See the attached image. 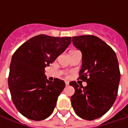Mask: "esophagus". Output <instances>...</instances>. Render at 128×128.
<instances>
[{
  "instance_id": "34e87169",
  "label": "esophagus",
  "mask_w": 128,
  "mask_h": 128,
  "mask_svg": "<svg viewBox=\"0 0 128 128\" xmlns=\"http://www.w3.org/2000/svg\"><path fill=\"white\" fill-rule=\"evenodd\" d=\"M65 84H66V86H68V85H69V82H68V81H65Z\"/></svg>"
}]
</instances>
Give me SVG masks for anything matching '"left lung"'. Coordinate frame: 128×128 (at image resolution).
I'll return each mask as SVG.
<instances>
[{
  "instance_id": "obj_1",
  "label": "left lung",
  "mask_w": 128,
  "mask_h": 128,
  "mask_svg": "<svg viewBox=\"0 0 128 128\" xmlns=\"http://www.w3.org/2000/svg\"><path fill=\"white\" fill-rule=\"evenodd\" d=\"M72 42L82 53L78 79L87 86L70 82L75 88L71 104L77 115L91 121L105 114L116 99L121 78L118 60L112 48L97 37L75 36Z\"/></svg>"
}]
</instances>
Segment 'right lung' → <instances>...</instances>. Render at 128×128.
Wrapping results in <instances>:
<instances>
[{
    "mask_svg": "<svg viewBox=\"0 0 128 128\" xmlns=\"http://www.w3.org/2000/svg\"><path fill=\"white\" fill-rule=\"evenodd\" d=\"M70 42V37L41 34L28 40L14 53L8 85L13 103L24 116L41 121L52 114L65 82L58 78L48 80L45 67L53 63Z\"/></svg>",
    "mask_w": 128,
    "mask_h": 128,
    "instance_id": "1",
    "label": "right lung"
}]
</instances>
